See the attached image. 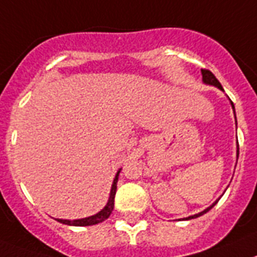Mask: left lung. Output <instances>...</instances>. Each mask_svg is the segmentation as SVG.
I'll use <instances>...</instances> for the list:
<instances>
[{
	"mask_svg": "<svg viewBox=\"0 0 257 257\" xmlns=\"http://www.w3.org/2000/svg\"><path fill=\"white\" fill-rule=\"evenodd\" d=\"M201 72H202V81L205 82V84H207V85H214V86H217L218 89H220V90H223V88H222V85H220V82L218 81L217 77H215V76H214L213 73H211V72L209 71V69H201ZM230 102H231V101H230ZM231 106H232V109H234V114H235L234 103L231 102ZM236 156H239V146H238V151H236ZM218 201H219V198H218V200L215 201V202H214L213 205H210V206L207 207V209H205V210H203V211H201V213L194 214V215H190V217L184 218V219L188 220V219H193V218H198V217H201V215H203V214H205V213H207V211H209L210 209H213V207L215 206V205H217Z\"/></svg>",
	"mask_w": 257,
	"mask_h": 257,
	"instance_id": "left-lung-1",
	"label": "left lung"
}]
</instances>
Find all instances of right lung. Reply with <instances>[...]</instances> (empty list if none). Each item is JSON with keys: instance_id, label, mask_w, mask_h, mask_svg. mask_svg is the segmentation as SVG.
Segmentation results:
<instances>
[{"instance_id": "add662e5", "label": "right lung", "mask_w": 257, "mask_h": 257, "mask_svg": "<svg viewBox=\"0 0 257 257\" xmlns=\"http://www.w3.org/2000/svg\"><path fill=\"white\" fill-rule=\"evenodd\" d=\"M119 172H116L115 179L113 181V185H111V190H110V196H109V201L106 203V206L103 207L101 211H98L97 214L92 215V217L88 218H82V219H75V220H69V219H56L57 222H60L63 224H69V226H93V224L101 223L105 219L110 217V214L113 211L114 209V197H115V192H116V182H118V176H119Z\"/></svg>"}]
</instances>
